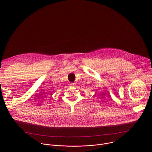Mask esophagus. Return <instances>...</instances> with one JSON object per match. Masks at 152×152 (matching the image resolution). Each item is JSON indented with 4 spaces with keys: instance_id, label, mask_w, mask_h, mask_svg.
Segmentation results:
<instances>
[{
    "instance_id": "34e87169",
    "label": "esophagus",
    "mask_w": 152,
    "mask_h": 152,
    "mask_svg": "<svg viewBox=\"0 0 152 152\" xmlns=\"http://www.w3.org/2000/svg\"><path fill=\"white\" fill-rule=\"evenodd\" d=\"M70 86H75V83H70Z\"/></svg>"
}]
</instances>
